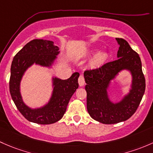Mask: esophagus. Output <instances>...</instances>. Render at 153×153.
Listing matches in <instances>:
<instances>
[{"instance_id":"esophagus-1","label":"esophagus","mask_w":153,"mask_h":153,"mask_svg":"<svg viewBox=\"0 0 153 153\" xmlns=\"http://www.w3.org/2000/svg\"><path fill=\"white\" fill-rule=\"evenodd\" d=\"M78 82H79V85L80 86H83L85 85V81L84 76H83L82 74L80 75L79 77Z\"/></svg>"}]
</instances>
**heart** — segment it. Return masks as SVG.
I'll return each mask as SVG.
<instances>
[{
    "mask_svg": "<svg viewBox=\"0 0 153 153\" xmlns=\"http://www.w3.org/2000/svg\"><path fill=\"white\" fill-rule=\"evenodd\" d=\"M98 52V51H91L90 52V55H96ZM107 58H108V54L105 53H102L100 54L97 55L95 57V59L93 60L92 62V66L93 67H98L102 65L103 62H105V61L106 60Z\"/></svg>",
    "mask_w": 153,
    "mask_h": 153,
    "instance_id": "obj_1",
    "label": "heart"
}]
</instances>
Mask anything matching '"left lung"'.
<instances>
[{"instance_id": "1", "label": "left lung", "mask_w": 153, "mask_h": 153, "mask_svg": "<svg viewBox=\"0 0 153 153\" xmlns=\"http://www.w3.org/2000/svg\"><path fill=\"white\" fill-rule=\"evenodd\" d=\"M119 44L118 59L108 62L99 68L86 70L84 73L87 92V109L94 120L102 124H112L124 122L135 113L145 91V77L142 71L138 53L132 49L122 38H116ZM124 68L133 74V87L124 100L114 105L106 96V88L110 80Z\"/></svg>"}]
</instances>
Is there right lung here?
Wrapping results in <instances>:
<instances>
[{
  "label": "right lung",
  "mask_w": 153,
  "mask_h": 153,
  "mask_svg": "<svg viewBox=\"0 0 153 153\" xmlns=\"http://www.w3.org/2000/svg\"><path fill=\"white\" fill-rule=\"evenodd\" d=\"M52 41L33 40L16 53L11 66L9 91L20 113L28 121L40 124H50L60 120L65 113L70 99L79 87V74L75 72L68 79L53 80V93L49 103L44 108L31 110L24 105L20 94V82L23 73L34 62L48 66L59 53Z\"/></svg>",
  "instance_id": "1"
}]
</instances>
